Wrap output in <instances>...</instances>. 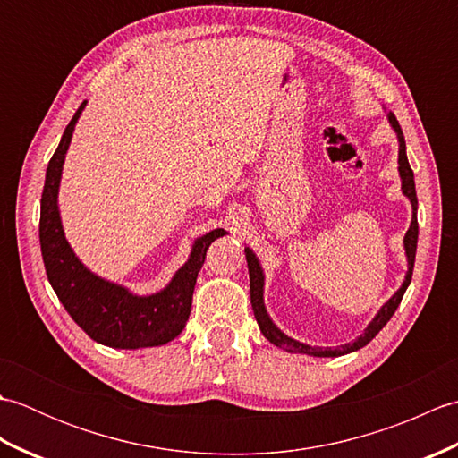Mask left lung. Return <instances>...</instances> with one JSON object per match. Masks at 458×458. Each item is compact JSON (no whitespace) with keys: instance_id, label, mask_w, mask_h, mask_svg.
<instances>
[{"instance_id":"8db88e82","label":"left lung","mask_w":458,"mask_h":458,"mask_svg":"<svg viewBox=\"0 0 458 458\" xmlns=\"http://www.w3.org/2000/svg\"><path fill=\"white\" fill-rule=\"evenodd\" d=\"M387 122H390L392 130L395 131L397 138V171H400V179H402V192L407 200L411 202V224L407 228L405 236H403V250H405V258H407V274L403 277L402 287L395 291V293L386 301V303L379 307L376 317L369 320V325L364 328V333L358 338H354L352 343L340 344L336 348H328V346H310L305 343H299V340L287 336L284 330H281L271 317L267 315L266 309V301H264V287H266V274L264 267H261L259 259L256 256V251L251 248H244L246 251V261H248V271H250V297H251V309H254V317L259 325L261 335H264L271 344H276L279 348H284L285 352H293V354H307V356H317V358H336V356H344L350 352H356V350L364 348L369 340H372L379 330H382L387 320H390L395 313V309L400 307L402 297L405 293V289L411 284V276H413V264H415V251H417V234H420V226H417V194H415V179H413V171L410 167V161H407V153H405V140H403V131L397 123L395 115L392 112H387Z\"/></svg>"}]
</instances>
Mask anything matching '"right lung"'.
Wrapping results in <instances>:
<instances>
[{"label": "right lung", "mask_w": 458, "mask_h": 458, "mask_svg": "<svg viewBox=\"0 0 458 458\" xmlns=\"http://www.w3.org/2000/svg\"><path fill=\"white\" fill-rule=\"evenodd\" d=\"M84 106L86 102L66 125L45 174L38 240L48 284L74 323L98 344L123 350L163 346L182 333L207 250L228 232L216 228L194 240L189 259L174 271L167 285L151 295L133 293L86 267L68 244L58 210L63 165Z\"/></svg>", "instance_id": "add662e5"}]
</instances>
